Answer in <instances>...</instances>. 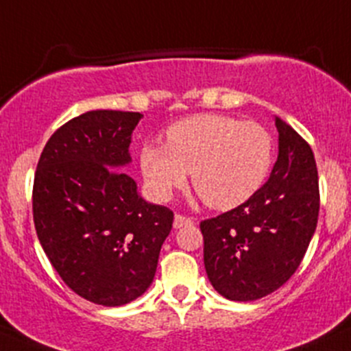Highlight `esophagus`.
Segmentation results:
<instances>
[{"mask_svg":"<svg viewBox=\"0 0 351 351\" xmlns=\"http://www.w3.org/2000/svg\"><path fill=\"white\" fill-rule=\"evenodd\" d=\"M189 224H193L192 217H186V216H183V214H175L173 226H175L176 230H178V228H183V226H189Z\"/></svg>","mask_w":351,"mask_h":351,"instance_id":"esophagus-1","label":"esophagus"}]
</instances>
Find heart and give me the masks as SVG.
<instances>
[{
	"mask_svg": "<svg viewBox=\"0 0 351 351\" xmlns=\"http://www.w3.org/2000/svg\"><path fill=\"white\" fill-rule=\"evenodd\" d=\"M274 161V141L266 127L226 114H197L166 132V145H142L138 162L156 199L192 185L207 206L219 210L241 206L264 185Z\"/></svg>",
	"mask_w": 351,
	"mask_h": 351,
	"instance_id": "heart-1",
	"label": "heart"
}]
</instances>
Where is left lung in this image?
Wrapping results in <instances>:
<instances>
[{
	"mask_svg": "<svg viewBox=\"0 0 351 351\" xmlns=\"http://www.w3.org/2000/svg\"><path fill=\"white\" fill-rule=\"evenodd\" d=\"M269 180L241 206L200 223L204 266L228 300L252 302L283 287L300 266L319 217V176L311 145L281 118Z\"/></svg>",
	"mask_w": 351,
	"mask_h": 351,
	"instance_id": "left-lung-1",
	"label": "left lung"
}]
</instances>
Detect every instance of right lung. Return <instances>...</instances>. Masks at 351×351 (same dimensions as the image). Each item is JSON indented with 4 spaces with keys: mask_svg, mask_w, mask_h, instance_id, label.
Masks as SVG:
<instances>
[{
    "mask_svg": "<svg viewBox=\"0 0 351 351\" xmlns=\"http://www.w3.org/2000/svg\"><path fill=\"white\" fill-rule=\"evenodd\" d=\"M141 113L87 111L58 128L34 176L37 238L68 288L120 307L154 280L173 210L149 204L121 169Z\"/></svg>",
    "mask_w": 351,
    "mask_h": 351,
    "instance_id": "obj_1",
    "label": "right lung"
}]
</instances>
